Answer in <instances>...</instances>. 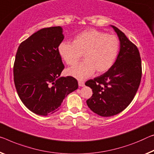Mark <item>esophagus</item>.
Instances as JSON below:
<instances>
[{
	"label": "esophagus",
	"instance_id": "34e87169",
	"mask_svg": "<svg viewBox=\"0 0 154 154\" xmlns=\"http://www.w3.org/2000/svg\"><path fill=\"white\" fill-rule=\"evenodd\" d=\"M79 85L80 87H84L85 86V82L82 81V80H79Z\"/></svg>",
	"mask_w": 154,
	"mask_h": 154
}]
</instances>
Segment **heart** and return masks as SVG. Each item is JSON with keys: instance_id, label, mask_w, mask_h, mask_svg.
<instances>
[{"instance_id": "1", "label": "heart", "mask_w": 154, "mask_h": 154, "mask_svg": "<svg viewBox=\"0 0 154 154\" xmlns=\"http://www.w3.org/2000/svg\"><path fill=\"white\" fill-rule=\"evenodd\" d=\"M119 41L114 35L90 29L75 38L74 42H63L58 53L68 65H75L83 55L85 60L67 70V74L82 80L95 72H107L112 67L119 50Z\"/></svg>"}]
</instances>
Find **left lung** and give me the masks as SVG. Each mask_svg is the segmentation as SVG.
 <instances>
[{"label": "left lung", "mask_w": 154, "mask_h": 154, "mask_svg": "<svg viewBox=\"0 0 154 154\" xmlns=\"http://www.w3.org/2000/svg\"><path fill=\"white\" fill-rule=\"evenodd\" d=\"M111 26L120 40L116 60L105 74L85 82L94 93L87 100V105L92 112L103 117L116 115L128 107L138 91L142 77L141 58L137 47L123 32Z\"/></svg>", "instance_id": "1"}]
</instances>
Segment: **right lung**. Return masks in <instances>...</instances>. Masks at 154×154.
Segmentation results:
<instances>
[{
	"label": "right lung",
	"instance_id": "right-lung-1",
	"mask_svg": "<svg viewBox=\"0 0 154 154\" xmlns=\"http://www.w3.org/2000/svg\"><path fill=\"white\" fill-rule=\"evenodd\" d=\"M63 39L60 26L43 28L18 48L14 84L21 101L36 114L48 116L57 112L64 98L79 87L74 77H59L65 68L58 53Z\"/></svg>",
	"mask_w": 154,
	"mask_h": 154
}]
</instances>
